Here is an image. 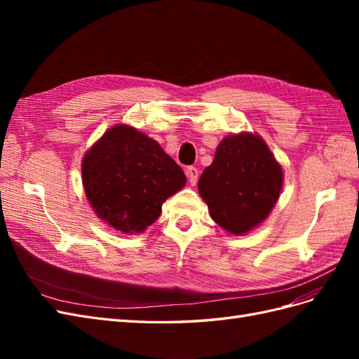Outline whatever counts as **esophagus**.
Wrapping results in <instances>:
<instances>
[{"label":"esophagus","instance_id":"obj_1","mask_svg":"<svg viewBox=\"0 0 359 359\" xmlns=\"http://www.w3.org/2000/svg\"><path fill=\"white\" fill-rule=\"evenodd\" d=\"M187 177H189V181H190L191 186H194V184L198 182V178H199V170H198V168L189 166V168H187Z\"/></svg>","mask_w":359,"mask_h":359}]
</instances>
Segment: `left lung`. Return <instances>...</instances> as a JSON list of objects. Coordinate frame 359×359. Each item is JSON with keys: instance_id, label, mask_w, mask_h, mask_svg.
I'll return each instance as SVG.
<instances>
[{"instance_id": "1", "label": "left lung", "mask_w": 359, "mask_h": 359, "mask_svg": "<svg viewBox=\"0 0 359 359\" xmlns=\"http://www.w3.org/2000/svg\"><path fill=\"white\" fill-rule=\"evenodd\" d=\"M283 170L265 140L253 133L226 136L199 178L212 220L232 235L248 233L278 201Z\"/></svg>"}]
</instances>
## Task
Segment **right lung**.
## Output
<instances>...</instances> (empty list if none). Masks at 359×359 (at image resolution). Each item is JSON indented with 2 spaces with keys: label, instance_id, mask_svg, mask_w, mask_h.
<instances>
[{
  "label": "right lung",
  "instance_id": "1",
  "mask_svg": "<svg viewBox=\"0 0 359 359\" xmlns=\"http://www.w3.org/2000/svg\"><path fill=\"white\" fill-rule=\"evenodd\" d=\"M82 184L99 219L140 233L158 219L163 202L186 186V175L154 139L114 126L83 156Z\"/></svg>",
  "mask_w": 359,
  "mask_h": 359
}]
</instances>
